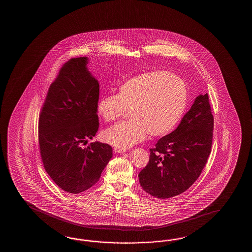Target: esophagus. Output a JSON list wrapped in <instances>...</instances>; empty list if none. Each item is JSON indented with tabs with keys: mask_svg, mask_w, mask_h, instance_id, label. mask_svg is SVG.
<instances>
[{
	"mask_svg": "<svg viewBox=\"0 0 252 252\" xmlns=\"http://www.w3.org/2000/svg\"><path fill=\"white\" fill-rule=\"evenodd\" d=\"M114 151H115V152H117V153H124V152L126 151V150L120 149V148H114Z\"/></svg>",
	"mask_w": 252,
	"mask_h": 252,
	"instance_id": "obj_1",
	"label": "esophagus"
}]
</instances>
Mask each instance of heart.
<instances>
[{
	"mask_svg": "<svg viewBox=\"0 0 252 252\" xmlns=\"http://www.w3.org/2000/svg\"><path fill=\"white\" fill-rule=\"evenodd\" d=\"M188 86L182 78L166 71L135 75L119 88L118 94L102 96L97 113L112 122L129 110L131 118L106 128L102 139L114 148L126 150L149 133L161 137L179 124L188 106Z\"/></svg>",
	"mask_w": 252,
	"mask_h": 252,
	"instance_id": "1",
	"label": "heart"
}]
</instances>
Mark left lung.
<instances>
[{"label": "left lung", "mask_w": 252, "mask_h": 252, "mask_svg": "<svg viewBox=\"0 0 252 252\" xmlns=\"http://www.w3.org/2000/svg\"><path fill=\"white\" fill-rule=\"evenodd\" d=\"M213 137L214 115L205 94L196 97L177 128L150 149V161L139 174L141 188L159 199L187 191L206 165Z\"/></svg>", "instance_id": "8db88e82"}]
</instances>
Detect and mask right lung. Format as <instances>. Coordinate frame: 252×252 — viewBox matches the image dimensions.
Listing matches in <instances>:
<instances>
[{
	"label": "right lung",
	"mask_w": 252,
	"mask_h": 252,
	"mask_svg": "<svg viewBox=\"0 0 252 252\" xmlns=\"http://www.w3.org/2000/svg\"><path fill=\"white\" fill-rule=\"evenodd\" d=\"M87 58L70 59L48 88L38 119L43 166L57 186L78 193L95 185L113 157L110 145L93 142L99 128V84L86 68Z\"/></svg>",
	"instance_id": "1"
}]
</instances>
